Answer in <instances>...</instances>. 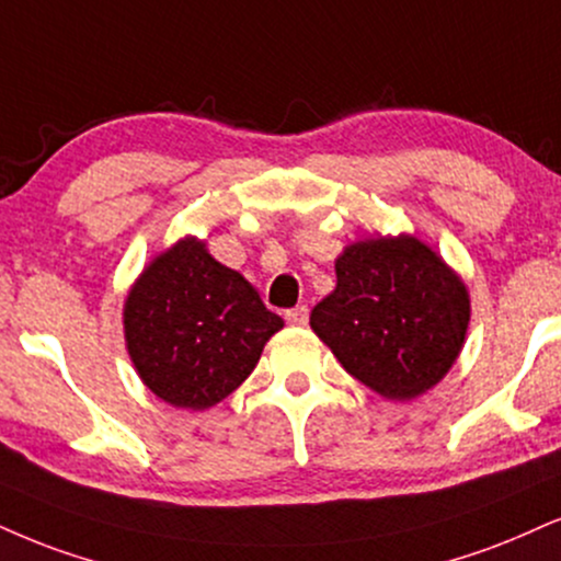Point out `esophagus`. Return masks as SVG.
Listing matches in <instances>:
<instances>
[{"mask_svg": "<svg viewBox=\"0 0 561 561\" xmlns=\"http://www.w3.org/2000/svg\"><path fill=\"white\" fill-rule=\"evenodd\" d=\"M286 322L288 324H299V328H304V324L309 322V309L307 307L286 309Z\"/></svg>", "mask_w": 561, "mask_h": 561, "instance_id": "esophagus-1", "label": "esophagus"}]
</instances>
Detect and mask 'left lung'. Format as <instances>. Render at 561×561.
Returning <instances> with one entry per match:
<instances>
[{
	"label": "left lung",
	"mask_w": 561,
	"mask_h": 561,
	"mask_svg": "<svg viewBox=\"0 0 561 561\" xmlns=\"http://www.w3.org/2000/svg\"><path fill=\"white\" fill-rule=\"evenodd\" d=\"M335 291L309 324L351 377L403 400L437 385L466 341L471 301L458 275L413 237L366 239L335 262Z\"/></svg>",
	"instance_id": "left-lung-1"
}]
</instances>
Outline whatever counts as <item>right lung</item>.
I'll use <instances>...</instances> for the list:
<instances>
[{"instance_id":"1","label":"right lung","mask_w":561,"mask_h":561,"mask_svg":"<svg viewBox=\"0 0 561 561\" xmlns=\"http://www.w3.org/2000/svg\"><path fill=\"white\" fill-rule=\"evenodd\" d=\"M280 328L252 283L213 260L197 239L163 252L124 304L137 375L165 403L192 411L231 396Z\"/></svg>"}]
</instances>
